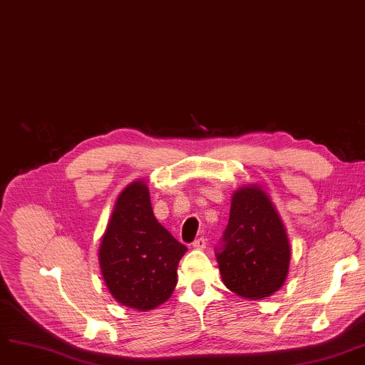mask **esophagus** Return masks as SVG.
<instances>
[{"label": "esophagus", "instance_id": "obj_1", "mask_svg": "<svg viewBox=\"0 0 365 365\" xmlns=\"http://www.w3.org/2000/svg\"><path fill=\"white\" fill-rule=\"evenodd\" d=\"M192 247L195 248V250H204V248L207 247V240L205 238H198L192 242Z\"/></svg>", "mask_w": 365, "mask_h": 365}]
</instances>
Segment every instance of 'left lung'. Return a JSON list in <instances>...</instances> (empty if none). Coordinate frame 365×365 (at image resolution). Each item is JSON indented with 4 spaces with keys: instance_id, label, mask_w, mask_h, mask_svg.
I'll return each instance as SVG.
<instances>
[{
    "instance_id": "obj_1",
    "label": "left lung",
    "mask_w": 365,
    "mask_h": 365,
    "mask_svg": "<svg viewBox=\"0 0 365 365\" xmlns=\"http://www.w3.org/2000/svg\"><path fill=\"white\" fill-rule=\"evenodd\" d=\"M217 253L226 289L242 299L272 296L289 275L292 245L275 204L260 185L238 187Z\"/></svg>"
}]
</instances>
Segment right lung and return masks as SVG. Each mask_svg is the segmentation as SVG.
<instances>
[{
	"mask_svg": "<svg viewBox=\"0 0 365 365\" xmlns=\"http://www.w3.org/2000/svg\"><path fill=\"white\" fill-rule=\"evenodd\" d=\"M186 250L153 216L148 183L138 179L121 190L101 240L102 278L120 304L148 312L175 292Z\"/></svg>",
	"mask_w": 365,
	"mask_h": 365,
	"instance_id": "add662e5",
	"label": "right lung"
}]
</instances>
